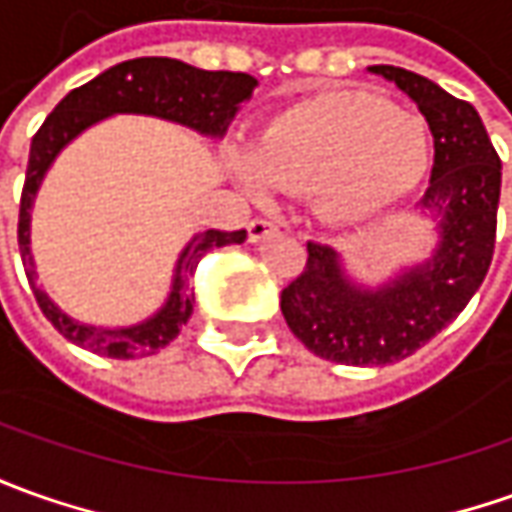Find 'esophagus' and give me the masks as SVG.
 <instances>
[{
    "instance_id": "1",
    "label": "esophagus",
    "mask_w": 512,
    "mask_h": 512,
    "mask_svg": "<svg viewBox=\"0 0 512 512\" xmlns=\"http://www.w3.org/2000/svg\"><path fill=\"white\" fill-rule=\"evenodd\" d=\"M274 224L271 221H266V218H255V221H249V241L257 243V241H263L266 235H271L274 232Z\"/></svg>"
}]
</instances>
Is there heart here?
<instances>
[{"mask_svg":"<svg viewBox=\"0 0 512 512\" xmlns=\"http://www.w3.org/2000/svg\"><path fill=\"white\" fill-rule=\"evenodd\" d=\"M431 142L423 117L389 100L333 92L280 114L260 134L252 156H238L241 184L263 196L280 190L319 193L333 224L370 221L406 196L429 168Z\"/></svg>","mask_w":512,"mask_h":512,"instance_id":"obj_1","label":"heart"}]
</instances>
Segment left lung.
<instances>
[{"instance_id":"left-lung-1","label":"left lung","mask_w":512,"mask_h":512,"mask_svg":"<svg viewBox=\"0 0 512 512\" xmlns=\"http://www.w3.org/2000/svg\"><path fill=\"white\" fill-rule=\"evenodd\" d=\"M367 69L409 95L429 123L434 168L417 218L431 224L434 249L370 285L347 271L342 252L311 241L305 269L280 294L291 333L319 358L353 367L412 356L460 316L488 274L502 190V162L471 103L401 66Z\"/></svg>"}]
</instances>
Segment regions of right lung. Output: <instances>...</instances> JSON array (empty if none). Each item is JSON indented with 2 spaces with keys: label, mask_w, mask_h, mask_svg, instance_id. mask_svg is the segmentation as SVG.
I'll return each instance as SVG.
<instances>
[{
  "label": "right lung",
  "mask_w": 512,
  "mask_h": 512,
  "mask_svg": "<svg viewBox=\"0 0 512 512\" xmlns=\"http://www.w3.org/2000/svg\"><path fill=\"white\" fill-rule=\"evenodd\" d=\"M257 81L246 72H207L198 66L184 64L176 58H134L123 64L111 66L97 78L72 89L69 95L52 109V114L38 128L30 145V162L24 176L22 207H19V252H22L27 280L33 285L38 308L52 322L64 339L78 344L83 350H92L109 358H142L154 356L170 344L179 330L187 325L193 314V294H190V277L196 271L198 260L210 249L227 246V243L246 241V229L241 232H196L176 260L170 291L162 308L148 319L120 328H103L89 325L75 316H69L58 302L38 285L36 260L30 249V221H33V204H36L41 182L52 168V162L92 125L109 120L114 114H142L168 123L184 125L207 139H221L227 134L229 123L241 111L255 92Z\"/></svg>",
  "instance_id": "add662e5"
}]
</instances>
